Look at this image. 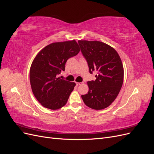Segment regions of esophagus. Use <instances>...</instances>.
<instances>
[{
	"label": "esophagus",
	"mask_w": 154,
	"mask_h": 154,
	"mask_svg": "<svg viewBox=\"0 0 154 154\" xmlns=\"http://www.w3.org/2000/svg\"><path fill=\"white\" fill-rule=\"evenodd\" d=\"M76 84L77 86H79V85H80L82 84V83H80V82H76Z\"/></svg>",
	"instance_id": "esophagus-1"
}]
</instances>
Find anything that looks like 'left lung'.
<instances>
[{"instance_id":"8db88e82","label":"left lung","mask_w":154,"mask_h":154,"mask_svg":"<svg viewBox=\"0 0 154 154\" xmlns=\"http://www.w3.org/2000/svg\"><path fill=\"white\" fill-rule=\"evenodd\" d=\"M78 44L90 73L97 71L96 80L87 82L88 92L82 98L92 109H105L116 100L123 85L122 60L113 48L101 42L79 40Z\"/></svg>"}]
</instances>
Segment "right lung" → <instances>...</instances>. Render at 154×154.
Instances as JSON below:
<instances>
[{
	"label": "right lung",
	"instance_id": "1",
	"mask_svg": "<svg viewBox=\"0 0 154 154\" xmlns=\"http://www.w3.org/2000/svg\"><path fill=\"white\" fill-rule=\"evenodd\" d=\"M80 52L76 40L51 44L36 54L32 62L29 79L32 93L43 106L51 110L67 103L76 83L58 77L65 71L67 60Z\"/></svg>",
	"mask_w": 154,
	"mask_h": 154
}]
</instances>
